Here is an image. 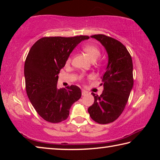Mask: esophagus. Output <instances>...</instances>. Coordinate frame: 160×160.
Instances as JSON below:
<instances>
[{"mask_svg":"<svg viewBox=\"0 0 160 160\" xmlns=\"http://www.w3.org/2000/svg\"><path fill=\"white\" fill-rule=\"evenodd\" d=\"M88 94V92L87 91H85V90H82V96H85V95H87V94Z\"/></svg>","mask_w":160,"mask_h":160,"instance_id":"obj_1","label":"esophagus"}]
</instances>
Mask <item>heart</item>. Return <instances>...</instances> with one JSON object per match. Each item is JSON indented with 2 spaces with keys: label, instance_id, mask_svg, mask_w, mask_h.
<instances>
[{
  "label": "heart",
  "instance_id": "heart-1",
  "mask_svg": "<svg viewBox=\"0 0 160 160\" xmlns=\"http://www.w3.org/2000/svg\"><path fill=\"white\" fill-rule=\"evenodd\" d=\"M83 50L85 52L88 54L92 61H95L101 55V51L97 46L92 44H88L83 47ZM71 61V56H69L67 59V63H70ZM82 78V75L80 76V79Z\"/></svg>",
  "mask_w": 160,
  "mask_h": 160
}]
</instances>
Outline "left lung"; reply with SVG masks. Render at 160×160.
Instances as JSON below:
<instances>
[{"mask_svg": "<svg viewBox=\"0 0 160 160\" xmlns=\"http://www.w3.org/2000/svg\"><path fill=\"white\" fill-rule=\"evenodd\" d=\"M104 46L108 53V64L102 77L104 90L94 96V104L88 108L90 117L95 122H113L122 113L133 86L132 61L125 46L118 40L104 34L91 36Z\"/></svg>", "mask_w": 160, "mask_h": 160, "instance_id": "obj_1", "label": "left lung"}]
</instances>
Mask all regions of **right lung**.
Here are the masks:
<instances>
[{"instance_id": "add662e5", "label": "right lung", "mask_w": 160, "mask_h": 160, "mask_svg": "<svg viewBox=\"0 0 160 160\" xmlns=\"http://www.w3.org/2000/svg\"><path fill=\"white\" fill-rule=\"evenodd\" d=\"M89 38L43 37L29 51L24 69L27 94L38 114L48 122L67 119L72 104L81 97L76 85L58 89V75L75 47Z\"/></svg>"}]
</instances>
